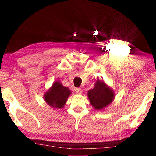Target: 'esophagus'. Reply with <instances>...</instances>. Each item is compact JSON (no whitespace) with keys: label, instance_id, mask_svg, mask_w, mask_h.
<instances>
[{"label":"esophagus","instance_id":"1","mask_svg":"<svg viewBox=\"0 0 156 156\" xmlns=\"http://www.w3.org/2000/svg\"><path fill=\"white\" fill-rule=\"evenodd\" d=\"M75 91H76V93L77 94H82V93H83V90H82L81 89H80V88H76L75 89Z\"/></svg>","mask_w":156,"mask_h":156}]
</instances>
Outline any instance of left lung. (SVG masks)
Wrapping results in <instances>:
<instances>
[{"label":"left lung","instance_id":"left-lung-1","mask_svg":"<svg viewBox=\"0 0 156 156\" xmlns=\"http://www.w3.org/2000/svg\"><path fill=\"white\" fill-rule=\"evenodd\" d=\"M87 96L94 109L102 111L112 103L115 98V92L104 80L98 78L94 87L88 91Z\"/></svg>","mask_w":156,"mask_h":156}]
</instances>
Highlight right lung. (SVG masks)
I'll list each match as a JSON object with an SVG mask.
<instances>
[{
    "mask_svg": "<svg viewBox=\"0 0 156 156\" xmlns=\"http://www.w3.org/2000/svg\"><path fill=\"white\" fill-rule=\"evenodd\" d=\"M72 91L64 87L60 81H55L52 86L44 94V100L53 109H62Z\"/></svg>",
    "mask_w": 156,
    "mask_h": 156,
    "instance_id": "obj_1",
    "label": "right lung"
}]
</instances>
